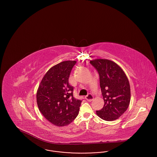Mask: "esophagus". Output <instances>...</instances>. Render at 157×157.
Wrapping results in <instances>:
<instances>
[{
  "mask_svg": "<svg viewBox=\"0 0 157 157\" xmlns=\"http://www.w3.org/2000/svg\"><path fill=\"white\" fill-rule=\"evenodd\" d=\"M85 98H86V99L88 101L90 102V101H92L94 99V96H93L91 94H88V95L85 97Z\"/></svg>",
  "mask_w": 157,
  "mask_h": 157,
  "instance_id": "esophagus-1",
  "label": "esophagus"
}]
</instances>
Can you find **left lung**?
<instances>
[{"label":"left lung","instance_id":"obj_1","mask_svg":"<svg viewBox=\"0 0 157 157\" xmlns=\"http://www.w3.org/2000/svg\"><path fill=\"white\" fill-rule=\"evenodd\" d=\"M99 75L100 86L104 101V107L97 111L101 119L112 121L127 111L131 100L129 82L118 65L112 60L97 59L90 61Z\"/></svg>","mask_w":157,"mask_h":157}]
</instances>
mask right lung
I'll list each match as a JSON object with an SVG mask.
<instances>
[{"label": "right lung", "instance_id": "right-lung-1", "mask_svg": "<svg viewBox=\"0 0 157 157\" xmlns=\"http://www.w3.org/2000/svg\"><path fill=\"white\" fill-rule=\"evenodd\" d=\"M75 60L63 61L46 73L39 86L36 101L39 111L55 126L71 124L78 115L82 101L74 97L69 77Z\"/></svg>", "mask_w": 157, "mask_h": 157}]
</instances>
